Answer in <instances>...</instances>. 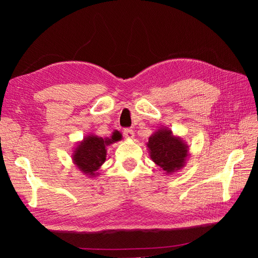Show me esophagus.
Listing matches in <instances>:
<instances>
[{
	"mask_svg": "<svg viewBox=\"0 0 258 258\" xmlns=\"http://www.w3.org/2000/svg\"><path fill=\"white\" fill-rule=\"evenodd\" d=\"M123 135H124V138L131 140V139L135 138V131L132 129H124Z\"/></svg>",
	"mask_w": 258,
	"mask_h": 258,
	"instance_id": "obj_1",
	"label": "esophagus"
}]
</instances>
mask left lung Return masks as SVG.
<instances>
[{
	"label": "left lung",
	"mask_w": 258,
	"mask_h": 258,
	"mask_svg": "<svg viewBox=\"0 0 258 258\" xmlns=\"http://www.w3.org/2000/svg\"><path fill=\"white\" fill-rule=\"evenodd\" d=\"M151 159L165 174H173L185 167L189 147L182 137L175 136L169 128H159L148 138L146 143Z\"/></svg>",
	"instance_id": "1"
}]
</instances>
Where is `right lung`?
<instances>
[{"mask_svg":"<svg viewBox=\"0 0 258 258\" xmlns=\"http://www.w3.org/2000/svg\"><path fill=\"white\" fill-rule=\"evenodd\" d=\"M121 135L114 134L111 138H101L89 134L76 144L72 153V161L83 174L97 177L98 170L106 160V147L120 141Z\"/></svg>","mask_w":258,"mask_h":258,"instance_id":"add662e5","label":"right lung"}]
</instances>
